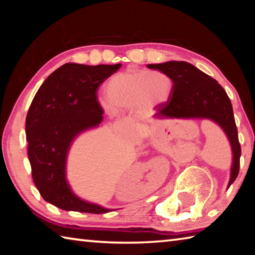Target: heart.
I'll use <instances>...</instances> for the list:
<instances>
[{
  "instance_id": "obj_1",
  "label": "heart",
  "mask_w": 255,
  "mask_h": 255,
  "mask_svg": "<svg viewBox=\"0 0 255 255\" xmlns=\"http://www.w3.org/2000/svg\"><path fill=\"white\" fill-rule=\"evenodd\" d=\"M173 90V81L161 71L120 72L110 77L105 85L107 101L101 102L108 115L118 111H146L162 105L170 98Z\"/></svg>"
}]
</instances>
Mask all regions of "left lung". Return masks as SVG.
<instances>
[{
    "label": "left lung",
    "instance_id": "8db88e82",
    "mask_svg": "<svg viewBox=\"0 0 255 255\" xmlns=\"http://www.w3.org/2000/svg\"><path fill=\"white\" fill-rule=\"evenodd\" d=\"M147 67L164 72L173 81L171 96L157 106L155 118L210 119L225 131L233 152L230 188L240 172L241 145L233 107L225 90L213 77L187 62L171 60L148 64Z\"/></svg>",
    "mask_w": 255,
    "mask_h": 255
}]
</instances>
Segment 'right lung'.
<instances>
[{
	"label": "right lung",
	"instance_id": "1",
	"mask_svg": "<svg viewBox=\"0 0 255 255\" xmlns=\"http://www.w3.org/2000/svg\"><path fill=\"white\" fill-rule=\"evenodd\" d=\"M120 66L64 64L47 77L30 105L25 133L33 182L41 197L60 209L111 211L72 191L66 180V158L74 138L101 124L103 109L97 99L98 88Z\"/></svg>",
	"mask_w": 255,
	"mask_h": 255
}]
</instances>
